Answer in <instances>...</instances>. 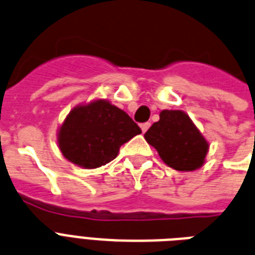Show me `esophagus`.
<instances>
[{"mask_svg":"<svg viewBox=\"0 0 255 255\" xmlns=\"http://www.w3.org/2000/svg\"><path fill=\"white\" fill-rule=\"evenodd\" d=\"M149 128H150V124H149V122H145V124H142V125H141L142 133H146V130L149 129Z\"/></svg>","mask_w":255,"mask_h":255,"instance_id":"34e87169","label":"esophagus"}]
</instances>
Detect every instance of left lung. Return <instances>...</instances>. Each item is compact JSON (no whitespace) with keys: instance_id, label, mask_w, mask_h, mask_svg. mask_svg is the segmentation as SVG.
<instances>
[{"instance_id":"8db88e82","label":"left lung","mask_w":255,"mask_h":255,"mask_svg":"<svg viewBox=\"0 0 255 255\" xmlns=\"http://www.w3.org/2000/svg\"><path fill=\"white\" fill-rule=\"evenodd\" d=\"M145 139L174 170L193 171L206 162L209 142L182 110H162L159 121L145 133Z\"/></svg>"}]
</instances>
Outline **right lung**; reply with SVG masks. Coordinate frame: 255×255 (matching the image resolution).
I'll list each match as a JSON object with an SVG mask.
<instances>
[{"mask_svg": "<svg viewBox=\"0 0 255 255\" xmlns=\"http://www.w3.org/2000/svg\"><path fill=\"white\" fill-rule=\"evenodd\" d=\"M141 129L122 109L104 98L74 106L57 131L61 153L84 169L104 166Z\"/></svg>", "mask_w": 255, "mask_h": 255, "instance_id": "add662e5", "label": "right lung"}]
</instances>
